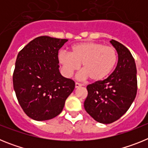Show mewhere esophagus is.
Here are the masks:
<instances>
[{
  "label": "esophagus",
  "mask_w": 148,
  "mask_h": 148,
  "mask_svg": "<svg viewBox=\"0 0 148 148\" xmlns=\"http://www.w3.org/2000/svg\"><path fill=\"white\" fill-rule=\"evenodd\" d=\"M82 84H79V83H75V87L76 89H78V88H79V87H82Z\"/></svg>",
  "instance_id": "1"
}]
</instances>
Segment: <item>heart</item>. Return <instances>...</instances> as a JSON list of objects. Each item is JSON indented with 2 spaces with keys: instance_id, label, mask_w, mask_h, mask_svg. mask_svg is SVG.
<instances>
[{
  "instance_id": "b5f03b06",
  "label": "heart",
  "mask_w": 148,
  "mask_h": 148,
  "mask_svg": "<svg viewBox=\"0 0 148 148\" xmlns=\"http://www.w3.org/2000/svg\"><path fill=\"white\" fill-rule=\"evenodd\" d=\"M58 58L66 76H71L82 64L83 71L78 78H90L92 82H99L112 73L117 64L118 56L114 48L88 41L73 45L70 53L61 51Z\"/></svg>"
}]
</instances>
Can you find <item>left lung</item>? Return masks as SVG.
I'll list each match as a JSON object with an SVG mask.
<instances>
[{
	"instance_id": "left-lung-1",
	"label": "left lung",
	"mask_w": 148,
	"mask_h": 148,
	"mask_svg": "<svg viewBox=\"0 0 148 148\" xmlns=\"http://www.w3.org/2000/svg\"><path fill=\"white\" fill-rule=\"evenodd\" d=\"M118 53L114 71L104 81L87 87L84 106L87 113L96 121L110 124L126 113L137 92L136 66L129 49L113 39L110 41Z\"/></svg>"
}]
</instances>
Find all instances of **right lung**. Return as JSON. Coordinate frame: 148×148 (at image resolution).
Masks as SVG:
<instances>
[{"instance_id": "1", "label": "right lung", "mask_w": 148, "mask_h": 148, "mask_svg": "<svg viewBox=\"0 0 148 148\" xmlns=\"http://www.w3.org/2000/svg\"><path fill=\"white\" fill-rule=\"evenodd\" d=\"M67 40L40 36L17 56L14 90L22 109L35 121L52 119L59 115L75 88V82L59 71L58 50Z\"/></svg>"}]
</instances>
